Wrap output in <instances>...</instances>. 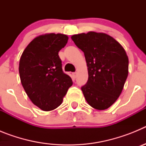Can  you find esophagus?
<instances>
[{
  "instance_id": "esophagus-1",
  "label": "esophagus",
  "mask_w": 146,
  "mask_h": 146,
  "mask_svg": "<svg viewBox=\"0 0 146 146\" xmlns=\"http://www.w3.org/2000/svg\"><path fill=\"white\" fill-rule=\"evenodd\" d=\"M77 72H74V73H72V76H73V78H74V79H75L76 77H77Z\"/></svg>"
}]
</instances>
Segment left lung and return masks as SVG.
<instances>
[{
  "label": "left lung",
  "instance_id": "left-lung-1",
  "mask_svg": "<svg viewBox=\"0 0 146 146\" xmlns=\"http://www.w3.org/2000/svg\"><path fill=\"white\" fill-rule=\"evenodd\" d=\"M72 39L84 52L88 79L81 88L88 104L106 110L115 103L129 73V58L121 44L109 35L90 31L73 35Z\"/></svg>",
  "mask_w": 146,
  "mask_h": 146
}]
</instances>
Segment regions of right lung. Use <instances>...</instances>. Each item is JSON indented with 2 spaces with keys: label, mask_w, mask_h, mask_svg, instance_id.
Wrapping results in <instances>:
<instances>
[{
  "label": "right lung",
  "mask_w": 146,
  "mask_h": 146,
  "mask_svg": "<svg viewBox=\"0 0 146 146\" xmlns=\"http://www.w3.org/2000/svg\"><path fill=\"white\" fill-rule=\"evenodd\" d=\"M68 39L61 33L40 35L28 44L20 58L22 86L31 101L44 111L60 106L73 83L62 70L58 55Z\"/></svg>",
  "instance_id": "add662e5"
}]
</instances>
